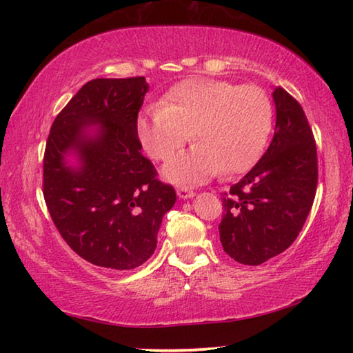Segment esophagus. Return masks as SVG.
<instances>
[{"label": "esophagus", "instance_id": "34e87169", "mask_svg": "<svg viewBox=\"0 0 353 353\" xmlns=\"http://www.w3.org/2000/svg\"><path fill=\"white\" fill-rule=\"evenodd\" d=\"M177 196L181 199H190V198H193V196H194V191L188 190L187 187H179L177 188Z\"/></svg>", "mask_w": 353, "mask_h": 353}]
</instances>
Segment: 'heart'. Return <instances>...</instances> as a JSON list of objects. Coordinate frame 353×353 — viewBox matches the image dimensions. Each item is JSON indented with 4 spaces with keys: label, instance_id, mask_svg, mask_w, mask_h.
<instances>
[{
    "label": "heart",
    "instance_id": "1",
    "mask_svg": "<svg viewBox=\"0 0 353 353\" xmlns=\"http://www.w3.org/2000/svg\"><path fill=\"white\" fill-rule=\"evenodd\" d=\"M272 124L270 98L255 85L238 87L216 79L179 83L162 104L146 107L137 134L154 160H168L194 137L198 145L165 166V177L196 183L219 174H236L254 165Z\"/></svg>",
    "mask_w": 353,
    "mask_h": 353
}]
</instances>
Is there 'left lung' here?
<instances>
[{"mask_svg": "<svg viewBox=\"0 0 353 353\" xmlns=\"http://www.w3.org/2000/svg\"><path fill=\"white\" fill-rule=\"evenodd\" d=\"M276 130L270 148L223 196L219 240L238 263L256 266L288 249L312 210L318 154L302 105L277 87Z\"/></svg>", "mask_w": 353, "mask_h": 353, "instance_id": "left-lung-1", "label": "left lung"}]
</instances>
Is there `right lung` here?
<instances>
[{
    "mask_svg": "<svg viewBox=\"0 0 353 353\" xmlns=\"http://www.w3.org/2000/svg\"><path fill=\"white\" fill-rule=\"evenodd\" d=\"M148 88L143 76L87 82L56 117L46 140L48 212L68 246L101 268L143 265L176 202L174 188L159 181L141 154L137 118ZM73 153L76 167L66 162Z\"/></svg>",
    "mask_w": 353,
    "mask_h": 353,
    "instance_id": "obj_1",
    "label": "right lung"
}]
</instances>
